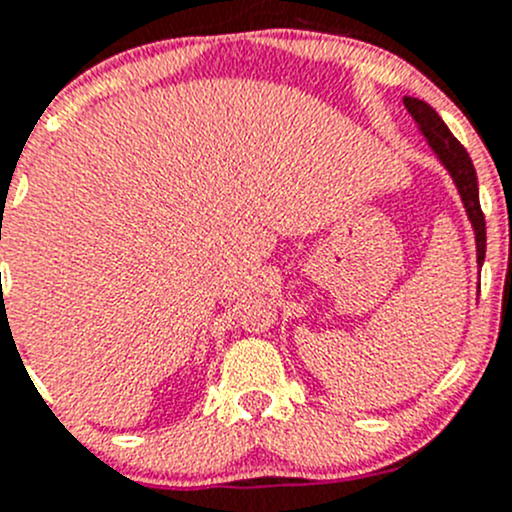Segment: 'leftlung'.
<instances>
[{
  "label": "left lung",
  "mask_w": 512,
  "mask_h": 512,
  "mask_svg": "<svg viewBox=\"0 0 512 512\" xmlns=\"http://www.w3.org/2000/svg\"><path fill=\"white\" fill-rule=\"evenodd\" d=\"M404 106L409 108L418 131L423 133L428 146L436 151L438 160H441L443 168L451 173L453 183H456L458 195H461L463 200V208H466L468 220H471L473 232H476V255H478V267H480L485 260V218H483V210H480L478 175L471 163V156H468L466 148L461 146V141L448 131L443 118L438 116L426 101H418L414 96H404Z\"/></svg>",
  "instance_id": "1"
}]
</instances>
